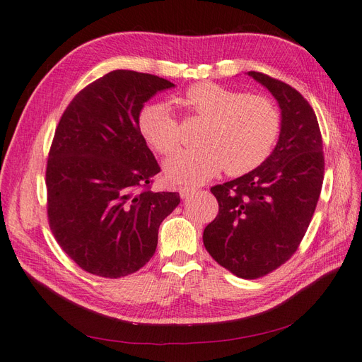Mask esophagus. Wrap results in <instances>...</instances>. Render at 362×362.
<instances>
[{
	"instance_id": "esophagus-1",
	"label": "esophagus",
	"mask_w": 362,
	"mask_h": 362,
	"mask_svg": "<svg viewBox=\"0 0 362 362\" xmlns=\"http://www.w3.org/2000/svg\"><path fill=\"white\" fill-rule=\"evenodd\" d=\"M180 196L182 199H185V198H189V196H192L194 192H196V189H193V187H180Z\"/></svg>"
}]
</instances>
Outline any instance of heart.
<instances>
[{"mask_svg":"<svg viewBox=\"0 0 362 362\" xmlns=\"http://www.w3.org/2000/svg\"><path fill=\"white\" fill-rule=\"evenodd\" d=\"M189 117L204 120L201 148L182 151L166 164V177L180 184H201L222 169L231 177L249 173L273 149L281 128L278 107L270 98L247 95L204 81L190 86L180 98ZM139 131L161 156L180 146V124L169 105L152 103L141 108Z\"/></svg>","mask_w":362,"mask_h":362,"instance_id":"1","label":"heart"}]
</instances>
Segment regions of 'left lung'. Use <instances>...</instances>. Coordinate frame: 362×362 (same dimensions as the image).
Listing matches in <instances>:
<instances>
[{
    "label": "left lung",
    "mask_w": 362,
    "mask_h": 362,
    "mask_svg": "<svg viewBox=\"0 0 362 362\" xmlns=\"http://www.w3.org/2000/svg\"><path fill=\"white\" fill-rule=\"evenodd\" d=\"M249 75L279 103V140L257 169L211 187L218 213L202 238L222 267L238 278L257 279L298 250L322 192L325 156L310 103L287 83L262 72Z\"/></svg>",
    "instance_id": "obj_1"
}]
</instances>
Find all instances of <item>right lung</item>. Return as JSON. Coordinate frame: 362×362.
<instances>
[{"label": "right lung", "instance_id": "obj_1", "mask_svg": "<svg viewBox=\"0 0 362 362\" xmlns=\"http://www.w3.org/2000/svg\"><path fill=\"white\" fill-rule=\"evenodd\" d=\"M173 84L117 69L86 86L63 112L47 161L54 238L84 272L117 279L156 254L177 192H151L158 163L139 131L141 107Z\"/></svg>", "mask_w": 362, "mask_h": 362}]
</instances>
